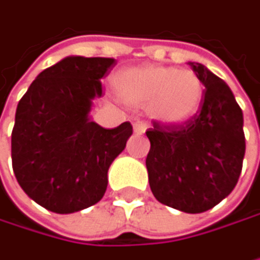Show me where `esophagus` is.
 I'll return each mask as SVG.
<instances>
[{"instance_id":"1","label":"esophagus","mask_w":260,"mask_h":260,"mask_svg":"<svg viewBox=\"0 0 260 260\" xmlns=\"http://www.w3.org/2000/svg\"><path fill=\"white\" fill-rule=\"evenodd\" d=\"M133 130H135V133H138V135H142V133H145V130H147V125H145L144 122H135V124H133Z\"/></svg>"}]
</instances>
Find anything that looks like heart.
I'll list each match as a JSON object with an SVG mask.
<instances>
[{
  "label": "heart",
  "mask_w": 260,
  "mask_h": 260,
  "mask_svg": "<svg viewBox=\"0 0 260 260\" xmlns=\"http://www.w3.org/2000/svg\"><path fill=\"white\" fill-rule=\"evenodd\" d=\"M118 98L132 107H145L150 118L164 125H180L198 112L203 83L188 69L147 65L121 69L113 75Z\"/></svg>",
  "instance_id": "b5f03b06"
}]
</instances>
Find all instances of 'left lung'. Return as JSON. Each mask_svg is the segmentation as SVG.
<instances>
[{
  "label": "left lung",
  "mask_w": 260,
  "mask_h": 260,
  "mask_svg": "<svg viewBox=\"0 0 260 260\" xmlns=\"http://www.w3.org/2000/svg\"><path fill=\"white\" fill-rule=\"evenodd\" d=\"M189 65L206 87L201 110L180 125L153 122L145 165L157 201L201 213L238 183L245 154L244 116L225 81L201 63Z\"/></svg>",
  "instance_id": "8db88e82"
}]
</instances>
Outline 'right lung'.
I'll return each mask as SVG.
<instances>
[{
  "mask_svg": "<svg viewBox=\"0 0 260 260\" xmlns=\"http://www.w3.org/2000/svg\"><path fill=\"white\" fill-rule=\"evenodd\" d=\"M107 57L69 56L42 71L16 107L12 165L24 192L56 213L98 203L107 171L133 133L130 122L104 128L89 116L101 96Z\"/></svg>",
  "mask_w": 260,
  "mask_h": 260,
  "instance_id": "add662e5",
  "label": "right lung"
}]
</instances>
